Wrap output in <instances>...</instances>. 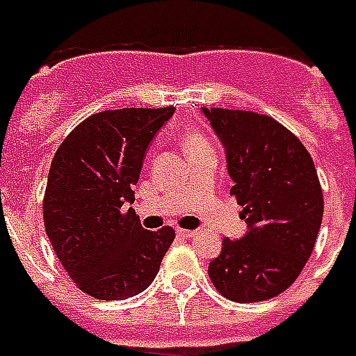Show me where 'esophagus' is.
Returning a JSON list of instances; mask_svg holds the SVG:
<instances>
[{
  "label": "esophagus",
  "instance_id": "obj_1",
  "mask_svg": "<svg viewBox=\"0 0 356 356\" xmlns=\"http://www.w3.org/2000/svg\"><path fill=\"white\" fill-rule=\"evenodd\" d=\"M177 234L181 236V238H194L198 232L196 230H185V228H177Z\"/></svg>",
  "mask_w": 356,
  "mask_h": 356
}]
</instances>
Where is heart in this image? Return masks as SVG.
<instances>
[{"label": "heart", "mask_w": 356, "mask_h": 356, "mask_svg": "<svg viewBox=\"0 0 356 356\" xmlns=\"http://www.w3.org/2000/svg\"><path fill=\"white\" fill-rule=\"evenodd\" d=\"M183 147H185L186 154L196 151H204V149H209V141L205 138L204 134L198 130H185L183 134Z\"/></svg>", "instance_id": "obj_1"}]
</instances>
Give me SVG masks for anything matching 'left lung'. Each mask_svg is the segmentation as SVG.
<instances>
[{
	"mask_svg": "<svg viewBox=\"0 0 356 356\" xmlns=\"http://www.w3.org/2000/svg\"><path fill=\"white\" fill-rule=\"evenodd\" d=\"M226 149L249 232L222 241L209 277L232 302H262L296 281L312 257L325 200L313 158L291 130L268 115L202 107Z\"/></svg>",
	"mask_w": 356,
	"mask_h": 356,
	"instance_id": "obj_1",
	"label": "left lung"
}]
</instances>
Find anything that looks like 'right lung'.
Wrapping results in <instances>:
<instances>
[{
  "mask_svg": "<svg viewBox=\"0 0 356 356\" xmlns=\"http://www.w3.org/2000/svg\"><path fill=\"white\" fill-rule=\"evenodd\" d=\"M175 107H126L92 115L58 147L43 222L71 281L92 298L126 300L160 270L175 230H145L134 204L145 152Z\"/></svg>",
  "mask_w": 356,
  "mask_h": 356,
  "instance_id": "add662e5",
  "label": "right lung"
}]
</instances>
